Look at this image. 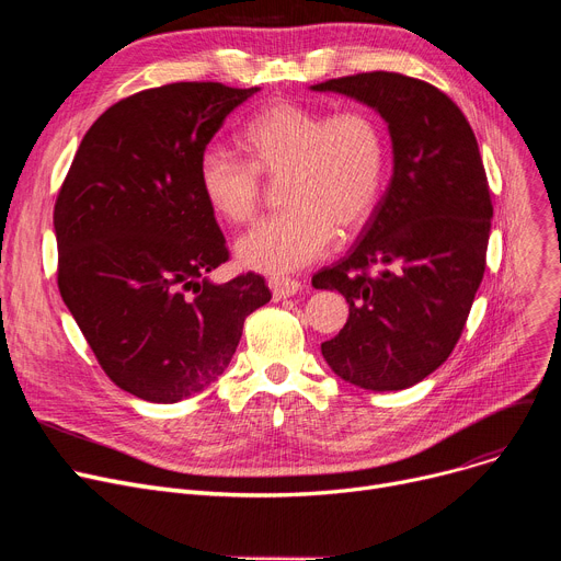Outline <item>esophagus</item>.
<instances>
[{"mask_svg":"<svg viewBox=\"0 0 561 561\" xmlns=\"http://www.w3.org/2000/svg\"><path fill=\"white\" fill-rule=\"evenodd\" d=\"M268 286L273 290L275 300H284V298L296 296V293L302 288V284L298 279H290V277H271Z\"/></svg>","mask_w":561,"mask_h":561,"instance_id":"obj_1","label":"esophagus"}]
</instances>
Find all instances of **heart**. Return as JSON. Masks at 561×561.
<instances>
[{"instance_id":"obj_1","label":"heart","mask_w":561,"mask_h":561,"mask_svg":"<svg viewBox=\"0 0 561 561\" xmlns=\"http://www.w3.org/2000/svg\"><path fill=\"white\" fill-rule=\"evenodd\" d=\"M248 163L222 147H206L197 186L209 209L231 222L250 220L261 199L259 176L279 180L286 211L261 220L236 241L243 268L288 275L332 250L336 229H362L385 182L387 147L364 111L330 113L296 102L259 111L239 136Z\"/></svg>"}]
</instances>
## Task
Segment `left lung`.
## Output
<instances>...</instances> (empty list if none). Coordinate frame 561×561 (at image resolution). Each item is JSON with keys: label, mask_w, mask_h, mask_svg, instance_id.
Masks as SVG:
<instances>
[{"label": "left lung", "mask_w": 561, "mask_h": 561, "mask_svg": "<svg viewBox=\"0 0 561 561\" xmlns=\"http://www.w3.org/2000/svg\"><path fill=\"white\" fill-rule=\"evenodd\" d=\"M311 91L373 108L393 154L359 243L311 279L350 305L343 330L320 352L350 385L402 391L448 359L484 275L493 206L480 147L459 106L421 79L364 72Z\"/></svg>", "instance_id": "left-lung-1"}]
</instances>
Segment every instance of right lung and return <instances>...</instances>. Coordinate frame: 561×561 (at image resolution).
<instances>
[{
    "instance_id": "right-lung-1",
    "label": "right lung",
    "mask_w": 561,
    "mask_h": 561,
    "mask_svg": "<svg viewBox=\"0 0 561 561\" xmlns=\"http://www.w3.org/2000/svg\"><path fill=\"white\" fill-rule=\"evenodd\" d=\"M256 91L180 81L121 100L85 131L58 193V290L104 373L140 400L211 387L273 298L254 273L211 282L227 248L197 186L199 154Z\"/></svg>"
}]
</instances>
